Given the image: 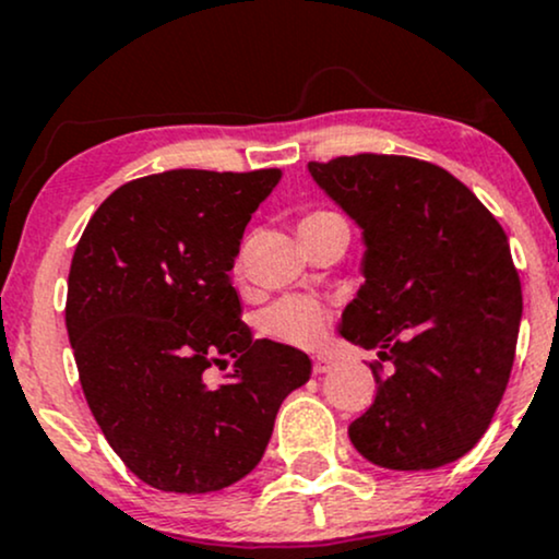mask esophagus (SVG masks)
<instances>
[{
    "label": "esophagus",
    "instance_id": "1",
    "mask_svg": "<svg viewBox=\"0 0 559 559\" xmlns=\"http://www.w3.org/2000/svg\"><path fill=\"white\" fill-rule=\"evenodd\" d=\"M331 365H333L331 357H325V355H318V357H312V373H316V376H323V373H329V370H331Z\"/></svg>",
    "mask_w": 559,
    "mask_h": 559
}]
</instances>
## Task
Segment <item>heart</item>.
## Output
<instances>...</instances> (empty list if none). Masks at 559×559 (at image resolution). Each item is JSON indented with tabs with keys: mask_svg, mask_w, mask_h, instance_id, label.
<instances>
[{
	"mask_svg": "<svg viewBox=\"0 0 559 559\" xmlns=\"http://www.w3.org/2000/svg\"><path fill=\"white\" fill-rule=\"evenodd\" d=\"M329 213H318L310 217H320ZM307 217V221H310ZM331 325V307L316 297L305 294H288V297L273 301L262 312V331L278 342L294 346H318L323 342L325 331Z\"/></svg>",
	"mask_w": 559,
	"mask_h": 559,
	"instance_id": "1",
	"label": "heart"
}]
</instances>
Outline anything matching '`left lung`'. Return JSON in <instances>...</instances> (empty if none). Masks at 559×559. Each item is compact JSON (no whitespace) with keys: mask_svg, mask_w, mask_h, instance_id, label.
I'll list each match as a JSON object with an SVG mask.
<instances>
[{"mask_svg":"<svg viewBox=\"0 0 559 559\" xmlns=\"http://www.w3.org/2000/svg\"><path fill=\"white\" fill-rule=\"evenodd\" d=\"M362 230V284L338 333L394 365L349 426L365 460L433 471L478 444L515 360L523 294L502 226L452 173L415 157L307 165Z\"/></svg>","mask_w":559,"mask_h":559,"instance_id":"1","label":"left lung"}]
</instances>
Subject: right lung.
I'll return each instance as SVG.
<instances>
[{"instance_id":"obj_1","label":"right lung","mask_w":559,"mask_h":559,"mask_svg":"<svg viewBox=\"0 0 559 559\" xmlns=\"http://www.w3.org/2000/svg\"><path fill=\"white\" fill-rule=\"evenodd\" d=\"M281 170H168L99 204L68 275L66 325L102 433L159 491H221L254 471L281 402L310 381L294 346L241 323V236ZM235 373L203 381L213 361Z\"/></svg>"}]
</instances>
